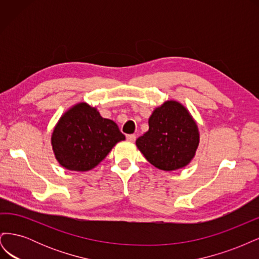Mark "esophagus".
<instances>
[{
  "label": "esophagus",
  "mask_w": 259,
  "mask_h": 259,
  "mask_svg": "<svg viewBox=\"0 0 259 259\" xmlns=\"http://www.w3.org/2000/svg\"><path fill=\"white\" fill-rule=\"evenodd\" d=\"M126 139L131 143H134L136 140V136L134 134H131V135H126Z\"/></svg>",
  "instance_id": "esophagus-1"
}]
</instances>
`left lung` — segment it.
Here are the masks:
<instances>
[{"mask_svg": "<svg viewBox=\"0 0 259 259\" xmlns=\"http://www.w3.org/2000/svg\"><path fill=\"white\" fill-rule=\"evenodd\" d=\"M149 130L136 140L147 161L156 168L180 169L194 158L200 144L198 124L177 100H166L149 117Z\"/></svg>", "mask_w": 259, "mask_h": 259, "instance_id": "left-lung-1", "label": "left lung"}]
</instances>
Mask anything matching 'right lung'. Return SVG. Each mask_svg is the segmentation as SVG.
<instances>
[{
  "label": "right lung",
  "instance_id": "1",
  "mask_svg": "<svg viewBox=\"0 0 259 259\" xmlns=\"http://www.w3.org/2000/svg\"><path fill=\"white\" fill-rule=\"evenodd\" d=\"M122 140L125 136L114 121L101 116L96 107L79 103L59 117L51 144L62 167L88 171L96 167Z\"/></svg>",
  "mask_w": 259,
  "mask_h": 259
}]
</instances>
